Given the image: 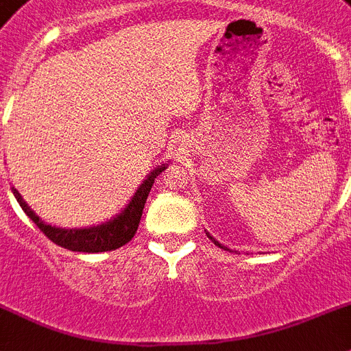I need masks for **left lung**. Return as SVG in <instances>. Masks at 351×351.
<instances>
[{"mask_svg": "<svg viewBox=\"0 0 351 351\" xmlns=\"http://www.w3.org/2000/svg\"><path fill=\"white\" fill-rule=\"evenodd\" d=\"M206 234H208V239H211V242H215V245H219V247H222V249H228V247H226V245H222L221 242H217V240L213 239V237H211L210 233H206ZM228 251H230V249H228Z\"/></svg>", "mask_w": 351, "mask_h": 351, "instance_id": "1", "label": "left lung"}]
</instances>
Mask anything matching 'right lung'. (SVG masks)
Masks as SVG:
<instances>
[{
	"label": "right lung",
	"mask_w": 351,
	"mask_h": 351,
	"mask_svg": "<svg viewBox=\"0 0 351 351\" xmlns=\"http://www.w3.org/2000/svg\"><path fill=\"white\" fill-rule=\"evenodd\" d=\"M167 169V165H161L158 169H154L152 172L147 176V179H143V182L140 184V188L136 190V193L132 195L130 202L123 208L121 213H118L117 217H112L111 221L104 222V224L93 226V228H82V230H77V228H71V230H66V228H55L51 224H46L39 219V217L32 211V208L23 201L21 193L17 192L16 188H12L14 195H16L19 206L23 208L26 215L30 217L34 224L39 228L43 233L55 242L60 247L69 249V251H78V253H104V251H112V249H118L121 245H125L132 237L138 231V226L141 221V213H143L145 202H147V197H149L150 188L154 184V179L158 178L159 173Z\"/></svg>",
	"instance_id": "obj_1"
}]
</instances>
